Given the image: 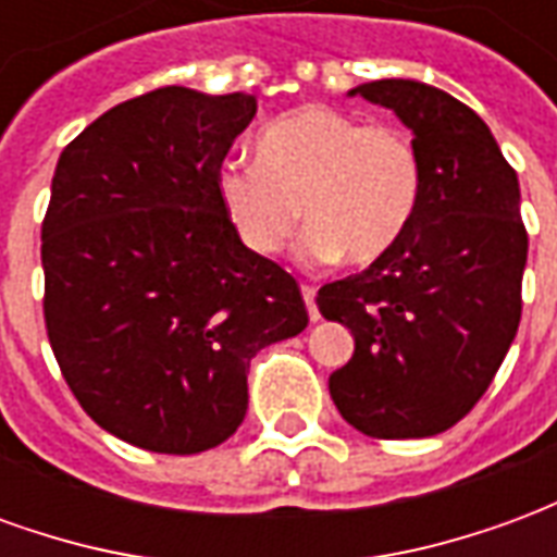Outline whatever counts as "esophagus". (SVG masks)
Returning <instances> with one entry per match:
<instances>
[{
	"instance_id": "obj_1",
	"label": "esophagus",
	"mask_w": 557,
	"mask_h": 557,
	"mask_svg": "<svg viewBox=\"0 0 557 557\" xmlns=\"http://www.w3.org/2000/svg\"><path fill=\"white\" fill-rule=\"evenodd\" d=\"M301 295H304V304H307V313H310V322H319V310H315V289L304 283Z\"/></svg>"
}]
</instances>
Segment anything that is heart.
Listing matches in <instances>:
<instances>
[{"instance_id":"obj_1","label":"heart","mask_w":557,"mask_h":557,"mask_svg":"<svg viewBox=\"0 0 557 557\" xmlns=\"http://www.w3.org/2000/svg\"><path fill=\"white\" fill-rule=\"evenodd\" d=\"M259 160H226L218 199L253 253H280L304 220L298 256L355 265L391 253L420 202V158L406 131L363 125L355 115L301 107L256 137Z\"/></svg>"}]
</instances>
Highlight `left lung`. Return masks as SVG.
<instances>
[{"instance_id":"1","label":"left lung","mask_w":557,"mask_h":557,"mask_svg":"<svg viewBox=\"0 0 557 557\" xmlns=\"http://www.w3.org/2000/svg\"><path fill=\"white\" fill-rule=\"evenodd\" d=\"M355 95L409 127L423 184L397 247L315 295L319 313L355 337L327 391L363 435L430 438L474 409L516 337L528 262L519 178L454 95L418 79H375Z\"/></svg>"}]
</instances>
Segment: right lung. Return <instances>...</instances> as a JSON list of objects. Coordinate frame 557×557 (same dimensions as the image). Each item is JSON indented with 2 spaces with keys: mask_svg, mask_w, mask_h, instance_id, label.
<instances>
[{
  "mask_svg": "<svg viewBox=\"0 0 557 557\" xmlns=\"http://www.w3.org/2000/svg\"><path fill=\"white\" fill-rule=\"evenodd\" d=\"M253 115L247 91L166 86L107 110L55 163L47 337L86 414L151 454L226 442L250 361L307 327L295 277L220 208L218 170Z\"/></svg>",
  "mask_w": 557,
  "mask_h": 557,
  "instance_id": "add662e5",
  "label": "right lung"
}]
</instances>
